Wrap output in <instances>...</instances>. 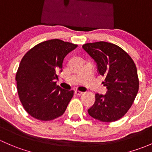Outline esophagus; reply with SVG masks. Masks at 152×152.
Instances as JSON below:
<instances>
[{
    "label": "esophagus",
    "instance_id": "obj_1",
    "mask_svg": "<svg viewBox=\"0 0 152 152\" xmlns=\"http://www.w3.org/2000/svg\"><path fill=\"white\" fill-rule=\"evenodd\" d=\"M75 94L76 95H77V96H81V95L83 94V92L79 91H75Z\"/></svg>",
    "mask_w": 152,
    "mask_h": 152
}]
</instances>
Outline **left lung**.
I'll return each mask as SVG.
<instances>
[{
    "mask_svg": "<svg viewBox=\"0 0 152 152\" xmlns=\"http://www.w3.org/2000/svg\"><path fill=\"white\" fill-rule=\"evenodd\" d=\"M83 48L96 63L106 94H95V102L88 113L95 119L112 122L122 118L135 99L139 88L133 60L120 47L106 42L87 43Z\"/></svg>",
    "mask_w": 152,
    "mask_h": 152,
    "instance_id": "1",
    "label": "left lung"
}]
</instances>
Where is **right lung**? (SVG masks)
<instances>
[{"label":"right lung","instance_id":"add662e5","mask_svg":"<svg viewBox=\"0 0 152 152\" xmlns=\"http://www.w3.org/2000/svg\"><path fill=\"white\" fill-rule=\"evenodd\" d=\"M77 47L70 42L50 39L26 53L16 74L20 102L26 112L41 121H50L65 112L74 91L56 85L64 59Z\"/></svg>","mask_w":152,"mask_h":152}]
</instances>
